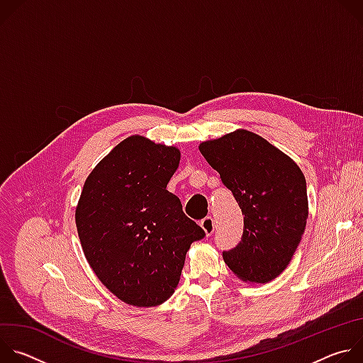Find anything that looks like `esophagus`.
<instances>
[{"label": "esophagus", "mask_w": 363, "mask_h": 363, "mask_svg": "<svg viewBox=\"0 0 363 363\" xmlns=\"http://www.w3.org/2000/svg\"><path fill=\"white\" fill-rule=\"evenodd\" d=\"M201 228L205 231V234H206V235H211V234L214 233V228H216V225H214V220H213L211 217H206V218H203V220L201 221Z\"/></svg>", "instance_id": "1"}]
</instances>
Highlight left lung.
Wrapping results in <instances>:
<instances>
[{
	"instance_id": "1",
	"label": "left lung",
	"mask_w": 363,
	"mask_h": 363,
	"mask_svg": "<svg viewBox=\"0 0 363 363\" xmlns=\"http://www.w3.org/2000/svg\"><path fill=\"white\" fill-rule=\"evenodd\" d=\"M199 152L244 216L240 244L223 252L225 264L245 283L274 280L287 269L306 228L308 201L301 169L289 155L247 129L205 140Z\"/></svg>"
}]
</instances>
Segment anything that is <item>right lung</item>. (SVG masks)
<instances>
[{"mask_svg": "<svg viewBox=\"0 0 363 363\" xmlns=\"http://www.w3.org/2000/svg\"><path fill=\"white\" fill-rule=\"evenodd\" d=\"M177 146L132 135L89 174L76 227L87 263L122 301L152 307L175 291L191 244L203 230L167 185L179 167Z\"/></svg>", "mask_w": 363, "mask_h": 363, "instance_id": "obj_1", "label": "right lung"}]
</instances>
